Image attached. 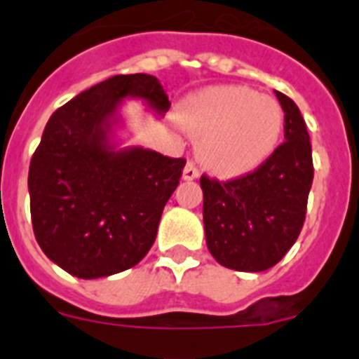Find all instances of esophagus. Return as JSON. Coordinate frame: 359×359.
<instances>
[{
    "label": "esophagus",
    "instance_id": "esophagus-1",
    "mask_svg": "<svg viewBox=\"0 0 359 359\" xmlns=\"http://www.w3.org/2000/svg\"><path fill=\"white\" fill-rule=\"evenodd\" d=\"M182 177L185 180V182H192V180H196V177H199V170L196 169V165L192 163V161H189V163L185 165Z\"/></svg>",
    "mask_w": 359,
    "mask_h": 359
}]
</instances>
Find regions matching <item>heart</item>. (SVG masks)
<instances>
[{"instance_id":"obj_1","label":"heart","mask_w":359,"mask_h":359,"mask_svg":"<svg viewBox=\"0 0 359 359\" xmlns=\"http://www.w3.org/2000/svg\"><path fill=\"white\" fill-rule=\"evenodd\" d=\"M177 122L196 138V154L219 177H237L269 160L284 131V111L248 86H210L180 106Z\"/></svg>"}]
</instances>
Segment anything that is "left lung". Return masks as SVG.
<instances>
[{"instance_id": "obj_1", "label": "left lung", "mask_w": 359, "mask_h": 359, "mask_svg": "<svg viewBox=\"0 0 359 359\" xmlns=\"http://www.w3.org/2000/svg\"><path fill=\"white\" fill-rule=\"evenodd\" d=\"M284 111V138L266 163L219 183L201 176L208 252L224 268L266 271L286 255L304 226L313 183L311 142L297 104L275 91Z\"/></svg>"}]
</instances>
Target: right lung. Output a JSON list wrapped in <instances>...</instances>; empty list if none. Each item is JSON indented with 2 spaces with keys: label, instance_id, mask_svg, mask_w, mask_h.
Here are the masks:
<instances>
[{
  "label": "right lung",
  "instance_id": "right-lung-1",
  "mask_svg": "<svg viewBox=\"0 0 359 359\" xmlns=\"http://www.w3.org/2000/svg\"><path fill=\"white\" fill-rule=\"evenodd\" d=\"M128 98L158 116L170 107L156 77L115 75L59 107L32 156L34 233L44 255L73 277H109L138 264L185 167L183 158L120 147Z\"/></svg>",
  "mask_w": 359,
  "mask_h": 359
}]
</instances>
